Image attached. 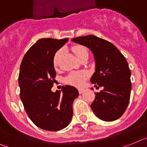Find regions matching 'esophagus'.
<instances>
[{
    "label": "esophagus",
    "instance_id": "esophagus-1",
    "mask_svg": "<svg viewBox=\"0 0 147 147\" xmlns=\"http://www.w3.org/2000/svg\"><path fill=\"white\" fill-rule=\"evenodd\" d=\"M83 92H84V89H82V88H80L79 89V93L80 94H82Z\"/></svg>",
    "mask_w": 147,
    "mask_h": 147
}]
</instances>
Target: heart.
<instances>
[{"label":"heart","mask_w":147,"mask_h":147,"mask_svg":"<svg viewBox=\"0 0 147 147\" xmlns=\"http://www.w3.org/2000/svg\"><path fill=\"white\" fill-rule=\"evenodd\" d=\"M72 49L78 59L85 53H88L86 49L82 46H75V47H73ZM61 53H62V49H59L55 54L54 58H53L54 66L58 65L59 58H60ZM87 77H88V73L86 71H72V72L69 73L68 74L65 76V81L66 83H68V84H71L76 87H80L84 84L85 80H86Z\"/></svg>","instance_id":"heart-1"}]
</instances>
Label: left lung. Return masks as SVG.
<instances>
[{
	"label": "left lung",
	"mask_w": 147,
	"mask_h": 147,
	"mask_svg": "<svg viewBox=\"0 0 147 147\" xmlns=\"http://www.w3.org/2000/svg\"><path fill=\"white\" fill-rule=\"evenodd\" d=\"M71 40L92 53L95 69L91 82L95 87L104 88L95 93L92 110L98 118L105 122L118 119L128 107L131 90V71L125 58L114 45L94 35Z\"/></svg>",
	"instance_id": "obj_1"
}]
</instances>
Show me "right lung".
I'll list each match as a JSON object with an SVG mask.
<instances>
[{"label": "right lung", "instance_id": "right-lung-1", "mask_svg": "<svg viewBox=\"0 0 147 147\" xmlns=\"http://www.w3.org/2000/svg\"><path fill=\"white\" fill-rule=\"evenodd\" d=\"M68 39H40L22 61L19 76L20 98L28 116L43 130L57 131L66 128L73 116V102L79 96L71 86L52 92L56 76L53 58Z\"/></svg>", "mask_w": 147, "mask_h": 147}]
</instances>
